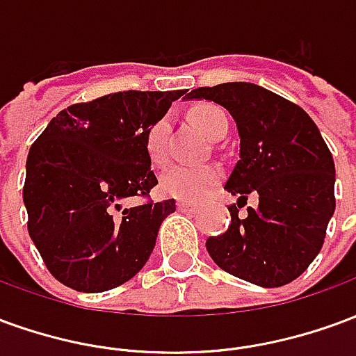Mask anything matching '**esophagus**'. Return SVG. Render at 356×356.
Here are the masks:
<instances>
[{
  "label": "esophagus",
  "mask_w": 356,
  "mask_h": 356,
  "mask_svg": "<svg viewBox=\"0 0 356 356\" xmlns=\"http://www.w3.org/2000/svg\"><path fill=\"white\" fill-rule=\"evenodd\" d=\"M179 211H186V213H194L198 211V206L196 204H188V202H177Z\"/></svg>",
  "instance_id": "1"
}]
</instances>
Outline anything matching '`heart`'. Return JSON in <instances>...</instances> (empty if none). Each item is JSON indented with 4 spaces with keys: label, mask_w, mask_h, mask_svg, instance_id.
<instances>
[{
    "label": "heart",
    "mask_w": 356,
    "mask_h": 356,
    "mask_svg": "<svg viewBox=\"0 0 356 356\" xmlns=\"http://www.w3.org/2000/svg\"><path fill=\"white\" fill-rule=\"evenodd\" d=\"M191 122L209 140H221L229 129V120L223 110L216 104H198L191 110ZM168 120L160 118L150 125L145 135V148L154 165L168 162ZM221 170L217 165L185 168L175 165L160 177V193L168 198L181 202H202L219 185Z\"/></svg>",
    "instance_id": "b5f03b06"
}]
</instances>
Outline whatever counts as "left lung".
<instances>
[{
	"instance_id": "8db88e82",
	"label": "left lung",
	"mask_w": 356,
	"mask_h": 356,
	"mask_svg": "<svg viewBox=\"0 0 356 356\" xmlns=\"http://www.w3.org/2000/svg\"><path fill=\"white\" fill-rule=\"evenodd\" d=\"M188 101L229 110L240 137V160L225 188L259 198L240 219L231 206L229 229L206 240L211 259L229 275L261 288L296 280L321 252L336 209V168L318 127L298 104L268 89L231 81L198 88Z\"/></svg>"
}]
</instances>
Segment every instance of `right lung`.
Listing matches in <instances>:
<instances>
[{
    "label": "right lung",
    "mask_w": 356,
    "mask_h": 356,
    "mask_svg": "<svg viewBox=\"0 0 356 356\" xmlns=\"http://www.w3.org/2000/svg\"><path fill=\"white\" fill-rule=\"evenodd\" d=\"M179 91H124L72 104L51 120L26 160L28 232L58 282L86 293L145 267L175 200L124 208L158 185L145 135Z\"/></svg>",
    "instance_id": "add662e5"
}]
</instances>
